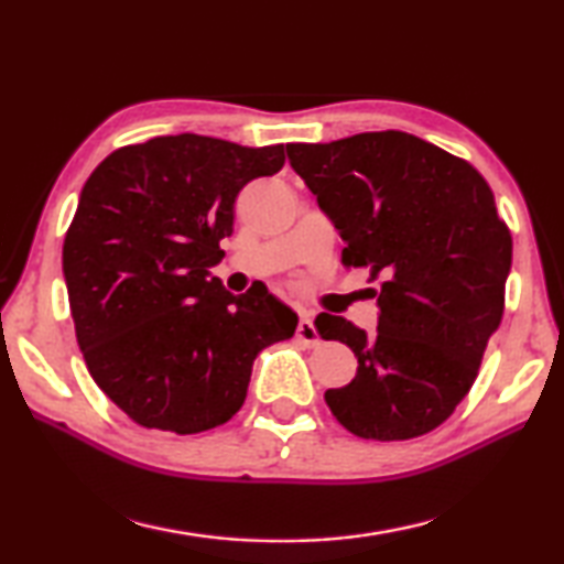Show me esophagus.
<instances>
[{"mask_svg":"<svg viewBox=\"0 0 564 564\" xmlns=\"http://www.w3.org/2000/svg\"><path fill=\"white\" fill-rule=\"evenodd\" d=\"M295 336H299L303 343H308V346H316V343L321 340L316 326H313V318H308V316H301L299 328H295Z\"/></svg>","mask_w":564,"mask_h":564,"instance_id":"1","label":"esophagus"}]
</instances>
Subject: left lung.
<instances>
[{
    "mask_svg": "<svg viewBox=\"0 0 564 564\" xmlns=\"http://www.w3.org/2000/svg\"><path fill=\"white\" fill-rule=\"evenodd\" d=\"M295 174L378 281V333L321 313V338L356 352V378L326 390L338 423L366 441H410L453 415L505 311L512 236L465 159L405 131L289 144Z\"/></svg>",
    "mask_w": 564,
    "mask_h": 564,
    "instance_id": "left-lung-1",
    "label": "left lung"
}]
</instances>
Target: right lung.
Wrapping results in <instances>:
<instances>
[{
  "mask_svg": "<svg viewBox=\"0 0 564 564\" xmlns=\"http://www.w3.org/2000/svg\"><path fill=\"white\" fill-rule=\"evenodd\" d=\"M283 161V144L178 133L117 149L84 184L62 253L74 330L94 383L133 423L224 425L256 356L295 333L275 295H234L212 275L238 191Z\"/></svg>",
  "mask_w": 564,
  "mask_h": 564,
  "instance_id": "obj_1",
  "label": "right lung"
}]
</instances>
